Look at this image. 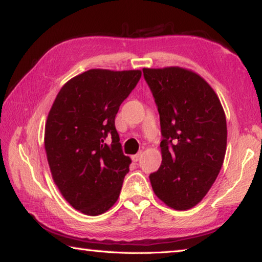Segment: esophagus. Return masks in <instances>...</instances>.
I'll return each instance as SVG.
<instances>
[{
    "mask_svg": "<svg viewBox=\"0 0 262 262\" xmlns=\"http://www.w3.org/2000/svg\"><path fill=\"white\" fill-rule=\"evenodd\" d=\"M141 157H142V152H139V154H136V155H133L132 156V159L134 162H139L140 159H141Z\"/></svg>",
    "mask_w": 262,
    "mask_h": 262,
    "instance_id": "1",
    "label": "esophagus"
}]
</instances>
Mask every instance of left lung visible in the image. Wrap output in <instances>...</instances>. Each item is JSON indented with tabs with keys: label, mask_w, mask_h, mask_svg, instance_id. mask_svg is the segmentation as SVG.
<instances>
[{
	"label": "left lung",
	"mask_w": 262,
	"mask_h": 262,
	"mask_svg": "<svg viewBox=\"0 0 262 262\" xmlns=\"http://www.w3.org/2000/svg\"><path fill=\"white\" fill-rule=\"evenodd\" d=\"M161 120L162 164L149 176L158 199L176 210L196 206L215 183L227 151V120L200 75L180 67L143 69Z\"/></svg>",
	"instance_id": "8db88e82"
}]
</instances>
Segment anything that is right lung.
Returning a JSON list of instances; mask_svg holds the SVG:
<instances>
[{
    "instance_id": "1",
    "label": "right lung",
    "mask_w": 262,
    "mask_h": 262,
    "mask_svg": "<svg viewBox=\"0 0 262 262\" xmlns=\"http://www.w3.org/2000/svg\"><path fill=\"white\" fill-rule=\"evenodd\" d=\"M141 75L88 70L61 88L48 113L45 150L53 180L83 214H104L120 194L132 161L122 152L114 120ZM107 136L110 145L103 142Z\"/></svg>"
}]
</instances>
